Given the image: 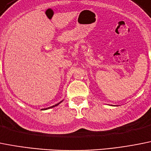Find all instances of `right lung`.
Here are the masks:
<instances>
[{"instance_id": "1", "label": "right lung", "mask_w": 151, "mask_h": 151, "mask_svg": "<svg viewBox=\"0 0 151 151\" xmlns=\"http://www.w3.org/2000/svg\"><path fill=\"white\" fill-rule=\"evenodd\" d=\"M61 102H62V101H61V102H60V103H58V104H55V106H51V107H48V109H49V108H53V107H55V106H57L58 105H59L60 103H61Z\"/></svg>"}]
</instances>
